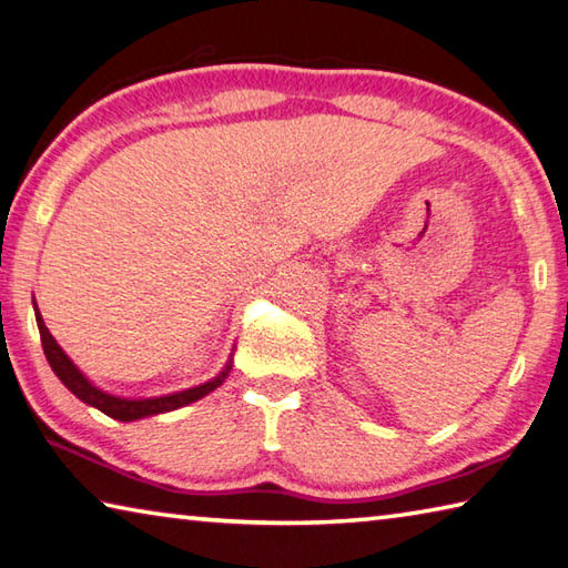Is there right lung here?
<instances>
[{"instance_id": "obj_1", "label": "right lung", "mask_w": 568, "mask_h": 568, "mask_svg": "<svg viewBox=\"0 0 568 568\" xmlns=\"http://www.w3.org/2000/svg\"><path fill=\"white\" fill-rule=\"evenodd\" d=\"M34 315H37V325H39V335H41V347H44V355L49 359L51 369H54V375L64 383V387L71 392V395H77L81 402H87V405L97 407L104 412V415L119 419V422H133V419H141V417H151V415H163V412H171V409H179L191 405V402L201 399L213 392L219 385H223V379L229 377L231 373V359L229 365L223 367V373L219 377H213L211 383H203L199 387H191V389H183V392H173V395H163V397H149V399H129V397H116V395H109V392L99 389L97 385H91L89 379L81 375V369L71 363L67 357L64 349L57 345V339L51 337V333L44 325V320L39 315V307L34 303Z\"/></svg>"}]
</instances>
